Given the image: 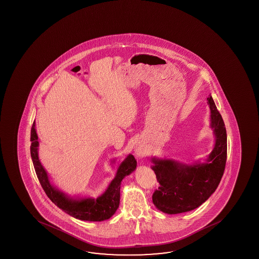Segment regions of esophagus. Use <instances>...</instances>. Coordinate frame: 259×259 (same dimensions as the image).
<instances>
[{"mask_svg":"<svg viewBox=\"0 0 259 259\" xmlns=\"http://www.w3.org/2000/svg\"><path fill=\"white\" fill-rule=\"evenodd\" d=\"M135 153H136V156L139 157V158H143L146 154V150L144 149V146L137 145L136 149H135Z\"/></svg>","mask_w":259,"mask_h":259,"instance_id":"1","label":"esophagus"}]
</instances>
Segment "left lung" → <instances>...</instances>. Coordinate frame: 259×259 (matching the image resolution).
Returning <instances> with one entry per match:
<instances>
[{"label":"left lung","instance_id":"left-lung-1","mask_svg":"<svg viewBox=\"0 0 259 259\" xmlns=\"http://www.w3.org/2000/svg\"><path fill=\"white\" fill-rule=\"evenodd\" d=\"M214 147L204 161L185 163L170 158L153 157L151 166L160 184L153 202L166 214L191 211L199 207L216 191L227 161V132L224 121L211 96L207 98Z\"/></svg>","mask_w":259,"mask_h":259}]
</instances>
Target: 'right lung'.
I'll use <instances>...</instances> for the list:
<instances>
[{
  "instance_id": "1",
  "label": "right lung",
  "mask_w": 259,
  "mask_h": 259,
  "mask_svg": "<svg viewBox=\"0 0 259 259\" xmlns=\"http://www.w3.org/2000/svg\"><path fill=\"white\" fill-rule=\"evenodd\" d=\"M30 155L40 185L51 201L68 215L85 221H103L110 219L117 210L120 203V188L123 179L135 171L137 162L135 157L128 154L116 170L115 178L109 183L105 192L93 198L91 196L71 197L60 191L51 183L47 170L38 158V135L35 128V121L30 132ZM115 159L111 161L114 163Z\"/></svg>"
}]
</instances>
